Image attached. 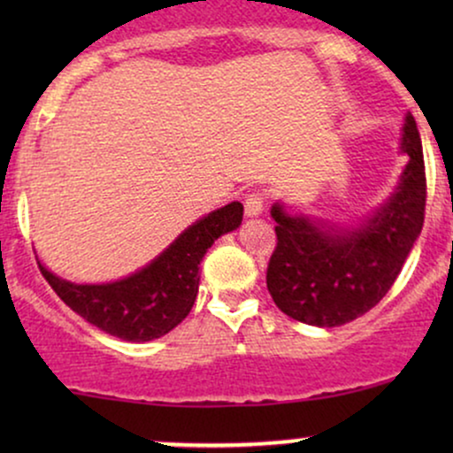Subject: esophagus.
<instances>
[{"label":"esophagus","mask_w":453,"mask_h":453,"mask_svg":"<svg viewBox=\"0 0 453 453\" xmlns=\"http://www.w3.org/2000/svg\"><path fill=\"white\" fill-rule=\"evenodd\" d=\"M264 202H266V196H264L262 191H251V194L244 197V215L247 217L262 215Z\"/></svg>","instance_id":"34e87169"}]
</instances>
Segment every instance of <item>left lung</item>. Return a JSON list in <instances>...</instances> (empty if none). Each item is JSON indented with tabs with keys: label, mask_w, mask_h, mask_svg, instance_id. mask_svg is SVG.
<instances>
[{
	"label": "left lung",
	"mask_w": 453,
	"mask_h": 453,
	"mask_svg": "<svg viewBox=\"0 0 453 453\" xmlns=\"http://www.w3.org/2000/svg\"><path fill=\"white\" fill-rule=\"evenodd\" d=\"M400 149L409 164L396 191L357 227L292 217L279 202L273 206L277 247L266 285L285 315L309 326L336 327L368 313L389 292L424 226L422 138L411 114Z\"/></svg>",
	"instance_id": "obj_1"
}]
</instances>
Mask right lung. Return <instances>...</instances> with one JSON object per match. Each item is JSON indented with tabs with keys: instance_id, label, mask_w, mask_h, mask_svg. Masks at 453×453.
<instances>
[{
	"instance_id": "right-lung-1",
	"label": "right lung",
	"mask_w": 453,
	"mask_h": 453,
	"mask_svg": "<svg viewBox=\"0 0 453 453\" xmlns=\"http://www.w3.org/2000/svg\"><path fill=\"white\" fill-rule=\"evenodd\" d=\"M242 204L232 202L202 217L132 277L102 285H76L55 277L38 262L50 288L74 313L106 334L147 342L168 334L189 315L200 285V262L217 238L236 230Z\"/></svg>"
}]
</instances>
